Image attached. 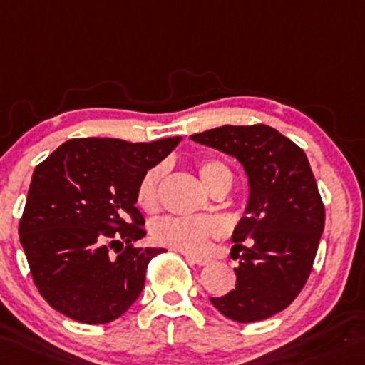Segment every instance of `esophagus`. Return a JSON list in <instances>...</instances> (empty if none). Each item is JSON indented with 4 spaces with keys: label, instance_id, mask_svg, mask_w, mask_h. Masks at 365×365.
Segmentation results:
<instances>
[{
    "label": "esophagus",
    "instance_id": "esophagus-1",
    "mask_svg": "<svg viewBox=\"0 0 365 365\" xmlns=\"http://www.w3.org/2000/svg\"><path fill=\"white\" fill-rule=\"evenodd\" d=\"M187 259H189L192 264H197V266H208V264H210V259H205V257L187 255Z\"/></svg>",
    "mask_w": 365,
    "mask_h": 365
}]
</instances>
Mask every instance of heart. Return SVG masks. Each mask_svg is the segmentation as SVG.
Wrapping results in <instances>:
<instances>
[{
  "label": "heart",
  "instance_id": "heart-1",
  "mask_svg": "<svg viewBox=\"0 0 365 365\" xmlns=\"http://www.w3.org/2000/svg\"><path fill=\"white\" fill-rule=\"evenodd\" d=\"M199 176L206 189H213L220 180H231V171L225 164L215 159H202L197 164ZM163 166H153L141 176L136 189V202L143 212L157 208V194L163 178ZM222 224L213 217H166L152 225L155 243L185 255H202L212 237L220 236Z\"/></svg>",
  "mask_w": 365,
  "mask_h": 365
}]
</instances>
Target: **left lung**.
<instances>
[{"instance_id":"obj_1","label":"left lung","mask_w":365,"mask_h":365,"mask_svg":"<svg viewBox=\"0 0 365 365\" xmlns=\"http://www.w3.org/2000/svg\"><path fill=\"white\" fill-rule=\"evenodd\" d=\"M190 140L236 157L250 190L232 232L236 289L210 301L240 324L273 317L302 290L324 232L325 208L308 157L264 124L222 125ZM245 239L250 247H242Z\"/></svg>"}]
</instances>
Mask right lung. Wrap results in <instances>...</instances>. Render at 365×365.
I'll return each mask as SVG.
<instances>
[{"mask_svg":"<svg viewBox=\"0 0 365 365\" xmlns=\"http://www.w3.org/2000/svg\"><path fill=\"white\" fill-rule=\"evenodd\" d=\"M180 141L76 138L34 168L19 237L34 285L56 312L108 324L140 297L148 262L164 248L133 247L147 234L138 183Z\"/></svg>","mask_w":365,"mask_h":365,"instance_id":"right-lung-1","label":"right lung"}]
</instances>
